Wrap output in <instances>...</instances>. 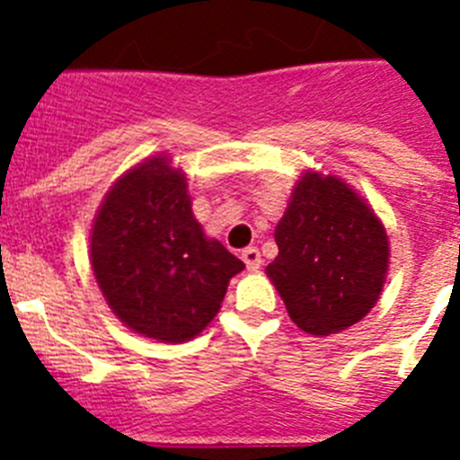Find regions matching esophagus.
<instances>
[{
    "instance_id": "obj_1",
    "label": "esophagus",
    "mask_w": 460,
    "mask_h": 460,
    "mask_svg": "<svg viewBox=\"0 0 460 460\" xmlns=\"http://www.w3.org/2000/svg\"><path fill=\"white\" fill-rule=\"evenodd\" d=\"M242 260L246 270L249 271H258L260 265H262V258H260V251L255 246H249V249L242 251Z\"/></svg>"
}]
</instances>
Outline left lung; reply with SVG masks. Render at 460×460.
<instances>
[{
  "instance_id": "1",
  "label": "left lung",
  "mask_w": 460,
  "mask_h": 460,
  "mask_svg": "<svg viewBox=\"0 0 460 460\" xmlns=\"http://www.w3.org/2000/svg\"><path fill=\"white\" fill-rule=\"evenodd\" d=\"M274 237L279 255L265 271L306 334H339L377 304L389 270L387 230L341 177L306 170Z\"/></svg>"
}]
</instances>
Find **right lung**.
Returning <instances> with one entry per match:
<instances>
[{"label": "right lung", "mask_w": 460, "mask_h": 460, "mask_svg": "<svg viewBox=\"0 0 460 460\" xmlns=\"http://www.w3.org/2000/svg\"><path fill=\"white\" fill-rule=\"evenodd\" d=\"M89 262L117 318L158 343H186L217 318L243 270L190 209L186 174L165 154L110 186L89 234Z\"/></svg>", "instance_id": "obj_1"}]
</instances>
